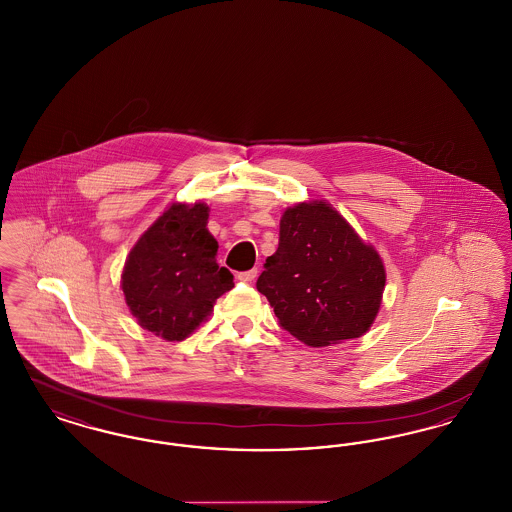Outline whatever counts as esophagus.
I'll list each match as a JSON object with an SVG mask.
<instances>
[{
    "label": "esophagus",
    "mask_w": 512,
    "mask_h": 512,
    "mask_svg": "<svg viewBox=\"0 0 512 512\" xmlns=\"http://www.w3.org/2000/svg\"><path fill=\"white\" fill-rule=\"evenodd\" d=\"M257 278V268H251V270H245V272H238V280L242 282H253Z\"/></svg>",
    "instance_id": "esophagus-1"
}]
</instances>
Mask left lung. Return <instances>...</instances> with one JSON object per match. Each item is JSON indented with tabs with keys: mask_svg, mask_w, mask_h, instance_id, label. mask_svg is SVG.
Here are the masks:
<instances>
[{
	"mask_svg": "<svg viewBox=\"0 0 512 512\" xmlns=\"http://www.w3.org/2000/svg\"><path fill=\"white\" fill-rule=\"evenodd\" d=\"M384 286L376 249L326 201L284 211L278 249L257 280L280 326L313 347L361 338L378 315Z\"/></svg>",
	"mask_w": 512,
	"mask_h": 512,
	"instance_id": "8db88e82",
	"label": "left lung"
}]
</instances>
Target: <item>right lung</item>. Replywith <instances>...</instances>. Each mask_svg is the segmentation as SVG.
I'll list each match as a JSON object with an SVG mask.
<instances>
[{"instance_id": "right-lung-1", "label": "right lung", "mask_w": 512, "mask_h": 512, "mask_svg": "<svg viewBox=\"0 0 512 512\" xmlns=\"http://www.w3.org/2000/svg\"><path fill=\"white\" fill-rule=\"evenodd\" d=\"M205 203H174L132 247L121 288L138 324L169 341L188 338L211 315L215 301L234 288L219 267V244L207 230Z\"/></svg>"}]
</instances>
